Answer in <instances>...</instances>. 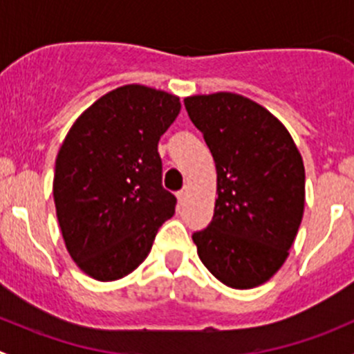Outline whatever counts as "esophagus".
I'll use <instances>...</instances> for the list:
<instances>
[{"label":"esophagus","instance_id":"esophagus-1","mask_svg":"<svg viewBox=\"0 0 354 354\" xmlns=\"http://www.w3.org/2000/svg\"><path fill=\"white\" fill-rule=\"evenodd\" d=\"M187 198H188V188H183V190H181V192H178V200H180L181 205H183V203L187 202Z\"/></svg>","mask_w":354,"mask_h":354}]
</instances>
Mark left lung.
I'll return each mask as SVG.
<instances>
[{
  "label": "left lung",
  "instance_id": "1",
  "mask_svg": "<svg viewBox=\"0 0 354 354\" xmlns=\"http://www.w3.org/2000/svg\"><path fill=\"white\" fill-rule=\"evenodd\" d=\"M217 171L212 223L194 233L203 266L234 289L269 281L286 262L305 209V166L283 123L233 92L185 99Z\"/></svg>",
  "mask_w": 354,
  "mask_h": 354
}]
</instances>
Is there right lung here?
Segmentation results:
<instances>
[{"label":"right lung","instance_id":"add662e5","mask_svg":"<svg viewBox=\"0 0 354 354\" xmlns=\"http://www.w3.org/2000/svg\"><path fill=\"white\" fill-rule=\"evenodd\" d=\"M180 97L131 84L87 108L56 157V216L73 262L97 281L133 272L174 214L162 188L157 144L180 114Z\"/></svg>","mask_w":354,"mask_h":354}]
</instances>
